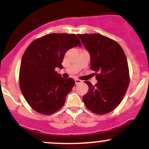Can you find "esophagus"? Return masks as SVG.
Returning <instances> with one entry per match:
<instances>
[{
  "label": "esophagus",
  "instance_id": "1",
  "mask_svg": "<svg viewBox=\"0 0 149 149\" xmlns=\"http://www.w3.org/2000/svg\"><path fill=\"white\" fill-rule=\"evenodd\" d=\"M74 82H75V84H76V85H77V84L81 83V82H82V81L80 80V79H74Z\"/></svg>",
  "mask_w": 149,
  "mask_h": 149
}]
</instances>
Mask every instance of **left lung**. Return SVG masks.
<instances>
[{"mask_svg": "<svg viewBox=\"0 0 149 149\" xmlns=\"http://www.w3.org/2000/svg\"><path fill=\"white\" fill-rule=\"evenodd\" d=\"M91 56V68L95 72L97 82L85 81L89 89L82 96L85 107L92 112L104 114L121 103L129 85V69L126 56L116 41L100 34H78Z\"/></svg>", "mask_w": 149, "mask_h": 149, "instance_id": "8db88e82", "label": "left lung"}]
</instances>
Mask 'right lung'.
<instances>
[{
  "instance_id": "1",
  "label": "right lung",
  "mask_w": 149,
  "mask_h": 149,
  "mask_svg": "<svg viewBox=\"0 0 149 149\" xmlns=\"http://www.w3.org/2000/svg\"><path fill=\"white\" fill-rule=\"evenodd\" d=\"M81 46L74 34L51 33L35 40L22 56L19 85L25 100L35 111L49 115L64 106L75 82L55 71L69 49Z\"/></svg>"
}]
</instances>
